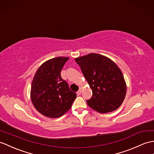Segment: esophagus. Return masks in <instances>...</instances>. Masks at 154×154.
Masks as SVG:
<instances>
[{"instance_id": "1", "label": "esophagus", "mask_w": 154, "mask_h": 154, "mask_svg": "<svg viewBox=\"0 0 154 154\" xmlns=\"http://www.w3.org/2000/svg\"><path fill=\"white\" fill-rule=\"evenodd\" d=\"M76 93H77L78 95H80L81 94V93H82V88H81L79 89V90H78Z\"/></svg>"}]
</instances>
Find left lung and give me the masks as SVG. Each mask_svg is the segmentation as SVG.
Instances as JSON below:
<instances>
[{"mask_svg": "<svg viewBox=\"0 0 154 154\" xmlns=\"http://www.w3.org/2000/svg\"><path fill=\"white\" fill-rule=\"evenodd\" d=\"M92 90L87 100L89 107L108 113L121 106L126 95V84L122 71L111 59L97 54L75 59Z\"/></svg>", "mask_w": 154, "mask_h": 154, "instance_id": "8db88e82", "label": "left lung"}]
</instances>
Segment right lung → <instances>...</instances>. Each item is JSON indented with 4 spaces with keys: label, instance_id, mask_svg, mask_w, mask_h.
Masks as SVG:
<instances>
[{
    "label": "right lung",
    "instance_id": "add662e5",
    "mask_svg": "<svg viewBox=\"0 0 154 154\" xmlns=\"http://www.w3.org/2000/svg\"><path fill=\"white\" fill-rule=\"evenodd\" d=\"M69 57H58L44 63L34 76L31 97L34 106L49 118H59L68 111L76 98V93L61 76Z\"/></svg>",
    "mask_w": 154,
    "mask_h": 154
}]
</instances>
